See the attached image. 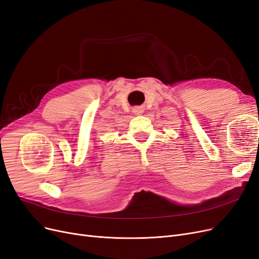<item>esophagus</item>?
<instances>
[{
    "instance_id": "esophagus-1",
    "label": "esophagus",
    "mask_w": 259,
    "mask_h": 259,
    "mask_svg": "<svg viewBox=\"0 0 259 259\" xmlns=\"http://www.w3.org/2000/svg\"><path fill=\"white\" fill-rule=\"evenodd\" d=\"M132 112L135 113L136 115H141L143 112H144V109L141 108V107H136V108L132 109Z\"/></svg>"
}]
</instances>
